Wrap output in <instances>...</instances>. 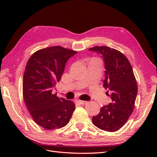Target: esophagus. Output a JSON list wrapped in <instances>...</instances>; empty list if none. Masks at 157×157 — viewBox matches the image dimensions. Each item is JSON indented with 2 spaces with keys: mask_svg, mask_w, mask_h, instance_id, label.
Returning <instances> with one entry per match:
<instances>
[{
  "mask_svg": "<svg viewBox=\"0 0 157 157\" xmlns=\"http://www.w3.org/2000/svg\"><path fill=\"white\" fill-rule=\"evenodd\" d=\"M77 103H78L79 105H85L87 103V101H81V100H78V101H77L76 102Z\"/></svg>",
  "mask_w": 157,
  "mask_h": 157,
  "instance_id": "1",
  "label": "esophagus"
}]
</instances>
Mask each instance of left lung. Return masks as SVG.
<instances>
[{"label":"left lung","mask_w":157,"mask_h":157,"mask_svg":"<svg viewBox=\"0 0 157 157\" xmlns=\"http://www.w3.org/2000/svg\"><path fill=\"white\" fill-rule=\"evenodd\" d=\"M89 51L101 55L105 62L103 87L112 102L103 106L92 117L96 127L106 132H116L125 125L134 111L138 93L137 82L129 60L122 52L108 46H95Z\"/></svg>","instance_id":"1"}]
</instances>
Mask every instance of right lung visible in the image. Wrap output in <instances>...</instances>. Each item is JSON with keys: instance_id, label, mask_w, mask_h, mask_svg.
<instances>
[{"instance_id": "1", "label": "right lung", "mask_w": 157, "mask_h": 157, "mask_svg": "<svg viewBox=\"0 0 157 157\" xmlns=\"http://www.w3.org/2000/svg\"><path fill=\"white\" fill-rule=\"evenodd\" d=\"M76 53L61 46H51L35 52L25 66L23 99L34 121L45 129L65 126L74 111V103L59 98L52 91L61 78L66 62Z\"/></svg>"}]
</instances>
